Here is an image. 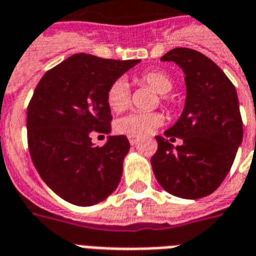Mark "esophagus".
Here are the masks:
<instances>
[{
    "label": "esophagus",
    "instance_id": "esophagus-1",
    "mask_svg": "<svg viewBox=\"0 0 256 256\" xmlns=\"http://www.w3.org/2000/svg\"><path fill=\"white\" fill-rule=\"evenodd\" d=\"M128 142L132 144V145H137V144L140 142V141H138L137 138H128Z\"/></svg>",
    "mask_w": 256,
    "mask_h": 256
}]
</instances>
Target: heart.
Wrapping results in <instances>:
<instances>
[{
    "label": "heart",
    "mask_w": 256,
    "mask_h": 256,
    "mask_svg": "<svg viewBox=\"0 0 256 256\" xmlns=\"http://www.w3.org/2000/svg\"><path fill=\"white\" fill-rule=\"evenodd\" d=\"M140 80L144 84L149 85L158 94H170L174 88V81L171 77L162 72H146ZM107 104L115 112L124 111L130 106V90L128 84L122 78L114 81L107 90ZM162 123V116L157 112H130L123 115L115 120L114 128L116 133L126 137L141 138L152 133Z\"/></svg>",
    "instance_id": "heart-1"
}]
</instances>
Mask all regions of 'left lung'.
Returning <instances> with one entry per match:
<instances>
[{"mask_svg": "<svg viewBox=\"0 0 256 256\" xmlns=\"http://www.w3.org/2000/svg\"><path fill=\"white\" fill-rule=\"evenodd\" d=\"M184 73V108L174 126L156 136L150 158L160 186L172 196L198 200L218 188L243 141L236 88L222 70L202 52L184 47L160 58ZM184 144L175 148L174 137Z\"/></svg>", "mask_w": 256, "mask_h": 256, "instance_id": "1", "label": "left lung"}]
</instances>
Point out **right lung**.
Instances as JSON below:
<instances>
[{
	"label": "right lung",
	"instance_id": "obj_1",
	"mask_svg": "<svg viewBox=\"0 0 256 256\" xmlns=\"http://www.w3.org/2000/svg\"><path fill=\"white\" fill-rule=\"evenodd\" d=\"M140 60L74 54L42 77L27 110L28 148L39 175L62 200L92 206L116 190L130 142L110 136L103 146L92 132H111L107 90Z\"/></svg>",
	"mask_w": 256,
	"mask_h": 256
}]
</instances>
